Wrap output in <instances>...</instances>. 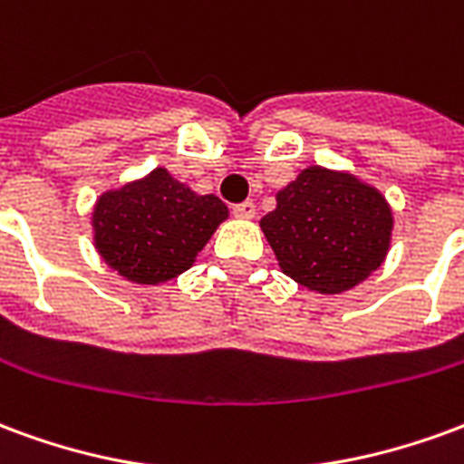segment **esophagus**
Returning <instances> with one entry per match:
<instances>
[{
	"instance_id": "34e87169",
	"label": "esophagus",
	"mask_w": 464,
	"mask_h": 464,
	"mask_svg": "<svg viewBox=\"0 0 464 464\" xmlns=\"http://www.w3.org/2000/svg\"><path fill=\"white\" fill-rule=\"evenodd\" d=\"M233 216H238V218H253V216H256V203L253 201L236 203V206H233Z\"/></svg>"
}]
</instances>
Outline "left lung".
<instances>
[{"mask_svg": "<svg viewBox=\"0 0 464 464\" xmlns=\"http://www.w3.org/2000/svg\"><path fill=\"white\" fill-rule=\"evenodd\" d=\"M276 201L261 228L283 273L311 291H348L388 253L390 206L350 173L305 169Z\"/></svg>", "mask_w": 464, "mask_h": 464, "instance_id": "1", "label": "left lung"}]
</instances>
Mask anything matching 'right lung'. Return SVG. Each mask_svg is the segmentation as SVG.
<instances>
[{
    "label": "right lung",
    "mask_w": 464,
    "mask_h": 464,
    "mask_svg": "<svg viewBox=\"0 0 464 464\" xmlns=\"http://www.w3.org/2000/svg\"><path fill=\"white\" fill-rule=\"evenodd\" d=\"M228 208L213 193L196 196L166 169L106 193L94 211L96 248L133 283H161L191 268Z\"/></svg>",
    "instance_id": "right-lung-1"
}]
</instances>
